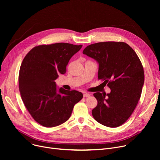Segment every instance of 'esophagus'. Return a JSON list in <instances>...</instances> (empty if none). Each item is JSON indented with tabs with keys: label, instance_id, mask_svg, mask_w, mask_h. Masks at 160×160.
Segmentation results:
<instances>
[{
	"label": "esophagus",
	"instance_id": "34e87169",
	"mask_svg": "<svg viewBox=\"0 0 160 160\" xmlns=\"http://www.w3.org/2000/svg\"><path fill=\"white\" fill-rule=\"evenodd\" d=\"M90 95H91L89 93H83V97H89Z\"/></svg>",
	"mask_w": 160,
	"mask_h": 160
}]
</instances>
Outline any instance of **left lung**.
<instances>
[{"mask_svg": "<svg viewBox=\"0 0 160 160\" xmlns=\"http://www.w3.org/2000/svg\"><path fill=\"white\" fill-rule=\"evenodd\" d=\"M83 54L99 64L98 79L111 89L108 94L95 93L97 106L93 118L108 127L115 128L127 121L138 103L145 74L136 52L124 42H100L87 46Z\"/></svg>", "mask_w": 160, "mask_h": 160, "instance_id": "obj_1", "label": "left lung"}]
</instances>
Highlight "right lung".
Returning a JSON list of instances; mask_svg holds the SVG:
<instances>
[{"label": "right lung", "mask_w": 160, "mask_h": 160, "mask_svg": "<svg viewBox=\"0 0 160 160\" xmlns=\"http://www.w3.org/2000/svg\"><path fill=\"white\" fill-rule=\"evenodd\" d=\"M82 45L67 43L33 47L24 57L19 75L22 102L37 122L54 127L69 119L74 106L83 98L81 92L57 90L54 80L65 74L71 57Z\"/></svg>", "instance_id": "1"}]
</instances>
